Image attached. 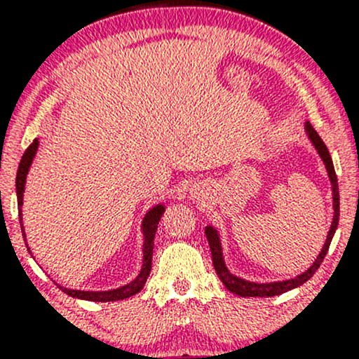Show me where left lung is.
Returning <instances> with one entry per match:
<instances>
[{"instance_id": "obj_1", "label": "left lung", "mask_w": 359, "mask_h": 359, "mask_svg": "<svg viewBox=\"0 0 359 359\" xmlns=\"http://www.w3.org/2000/svg\"><path fill=\"white\" fill-rule=\"evenodd\" d=\"M304 130H306V135L309 137V140H311L312 145H314L317 154H319L320 158H323L325 170H327L329 180H331L332 209H334V216H332V222H331V228H329L327 238H325L323 250H320V253L317 255L316 262L312 263V265L309 266L304 273H300V275H297V277H294L290 280L258 283V282H250V280H245L241 277H236V275H233L231 271L228 270V266H226V263H224V258H222V246H221L219 231H217L216 228H212V226H205V236H208L209 248H211L214 270H216L217 277H219L221 282L224 283V287L228 288L229 292H233V294L240 295V297H273V295H280V294H283V292H288V290H292V288H297L302 285V283H306L307 280L316 273V270L319 269L320 263H323L325 253H327V250H329V245H331V241H332V236H334V233L337 229V222H339V187H337V177L334 172V165H332V158H331V155H329L327 147L324 145V142L320 140L319 135H317V131L312 128L311 123L306 121Z\"/></svg>"}]
</instances>
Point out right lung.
I'll return each mask as SVG.
<instances>
[{"label": "right lung", "mask_w": 359, "mask_h": 359, "mask_svg": "<svg viewBox=\"0 0 359 359\" xmlns=\"http://www.w3.org/2000/svg\"><path fill=\"white\" fill-rule=\"evenodd\" d=\"M36 150H39V138H35L32 142V145L27 148L22 156V162L18 165V172H16V199H18V216H20V226H22V233L25 236L23 222H22V205H23V192H25V184H27V175L28 170H30L32 162H34ZM165 212V205L156 204L145 214L142 222V231H143V265L142 270H140L138 277L131 280L126 285L113 288V290H102V292H93V290H72V288H65L62 285H57L64 294L71 295L74 299H82V300H90V302H114V300H125L131 295L138 294L142 290L143 285H145L148 275H150L151 270V255H154V243H155V233L156 228H158V222L162 214ZM28 248V246H27Z\"/></svg>", "instance_id": "1"}]
</instances>
